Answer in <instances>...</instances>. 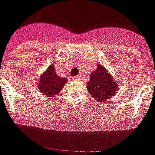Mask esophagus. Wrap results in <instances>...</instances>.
Listing matches in <instances>:
<instances>
[{
	"label": "esophagus",
	"instance_id": "esophagus-1",
	"mask_svg": "<svg viewBox=\"0 0 155 155\" xmlns=\"http://www.w3.org/2000/svg\"><path fill=\"white\" fill-rule=\"evenodd\" d=\"M80 78H81V77L79 76V75H78V76H75L74 78H73V79H74V80H79Z\"/></svg>",
	"mask_w": 155,
	"mask_h": 155
}]
</instances>
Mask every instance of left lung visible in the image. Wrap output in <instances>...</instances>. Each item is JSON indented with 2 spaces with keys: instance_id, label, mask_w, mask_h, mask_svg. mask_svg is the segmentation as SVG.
<instances>
[{
  "instance_id": "obj_1",
  "label": "left lung",
  "mask_w": 155,
  "mask_h": 155,
  "mask_svg": "<svg viewBox=\"0 0 155 155\" xmlns=\"http://www.w3.org/2000/svg\"><path fill=\"white\" fill-rule=\"evenodd\" d=\"M87 87L96 101L103 102L115 96L119 86L110 73L101 64H98L96 70L90 74Z\"/></svg>"
}]
</instances>
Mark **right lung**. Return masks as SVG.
I'll return each instance as SVG.
<instances>
[{"mask_svg":"<svg viewBox=\"0 0 155 155\" xmlns=\"http://www.w3.org/2000/svg\"><path fill=\"white\" fill-rule=\"evenodd\" d=\"M67 81L65 78L58 76L54 65L52 64L45 73H42L38 82V87L45 97H52L64 88Z\"/></svg>","mask_w":155,"mask_h":155,"instance_id":"obj_1","label":"right lung"}]
</instances>
